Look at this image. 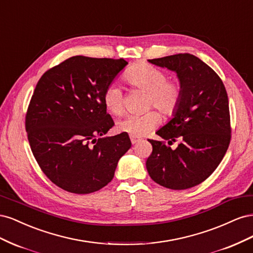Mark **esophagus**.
<instances>
[{
  "instance_id": "34e87169",
  "label": "esophagus",
  "mask_w": 253,
  "mask_h": 253,
  "mask_svg": "<svg viewBox=\"0 0 253 253\" xmlns=\"http://www.w3.org/2000/svg\"><path fill=\"white\" fill-rule=\"evenodd\" d=\"M139 141H140L139 138H136V137L131 136V142H132L133 144H135V143H137V142H139Z\"/></svg>"
}]
</instances>
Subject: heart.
Returning a JSON list of instances; mask_svg holds the SVG:
<instances>
[{
	"label": "heart",
	"mask_w": 253,
	"mask_h": 253,
	"mask_svg": "<svg viewBox=\"0 0 253 253\" xmlns=\"http://www.w3.org/2000/svg\"><path fill=\"white\" fill-rule=\"evenodd\" d=\"M125 80L131 85L148 93V108L154 106L165 116H171L177 110L182 98V85L179 81H169L165 72L148 63H139L129 68ZM105 110L113 115L124 112V93L117 84L105 87L102 96ZM159 115L150 111L142 115H127L118 122V129L132 136H143L159 122Z\"/></svg>",
	"instance_id": "1"
}]
</instances>
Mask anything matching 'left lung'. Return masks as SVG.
Here are the masks:
<instances>
[{"mask_svg": "<svg viewBox=\"0 0 253 253\" xmlns=\"http://www.w3.org/2000/svg\"><path fill=\"white\" fill-rule=\"evenodd\" d=\"M177 74L182 98L173 118L156 134L165 141L148 139L153 151L147 170L158 185L185 190L200 185L216 169L231 139L230 113L225 85L218 75L190 53L148 60Z\"/></svg>", "mask_w": 253, "mask_h": 253, "instance_id": "obj_1", "label": "left lung"}]
</instances>
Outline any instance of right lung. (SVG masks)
<instances>
[{
    "mask_svg": "<svg viewBox=\"0 0 253 253\" xmlns=\"http://www.w3.org/2000/svg\"><path fill=\"white\" fill-rule=\"evenodd\" d=\"M126 64L75 56L37 83L25 119L30 149L43 173L67 192L88 194L108 185L131 148L126 133L95 139L114 126L102 96Z\"/></svg>",
    "mask_w": 253,
    "mask_h": 253,
    "instance_id": "1",
    "label": "right lung"
}]
</instances>
